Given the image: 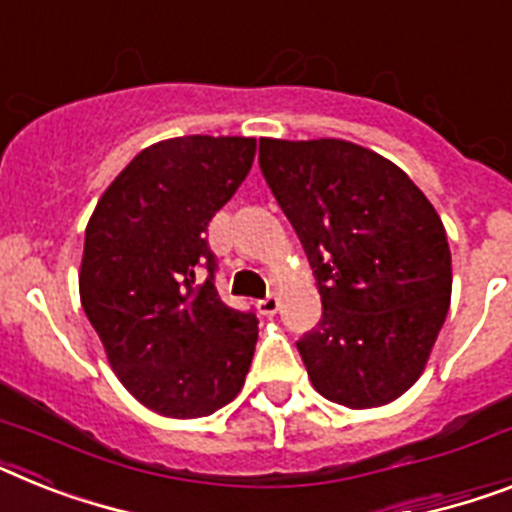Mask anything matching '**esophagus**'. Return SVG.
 Listing matches in <instances>:
<instances>
[{
    "mask_svg": "<svg viewBox=\"0 0 512 512\" xmlns=\"http://www.w3.org/2000/svg\"><path fill=\"white\" fill-rule=\"evenodd\" d=\"M278 307H281V302H278L276 294H268L265 299H260V312L268 317H273L278 312Z\"/></svg>",
    "mask_w": 512,
    "mask_h": 512,
    "instance_id": "esophagus-1",
    "label": "esophagus"
}]
</instances>
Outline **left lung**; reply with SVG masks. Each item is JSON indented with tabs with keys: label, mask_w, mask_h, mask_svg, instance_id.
I'll return each instance as SVG.
<instances>
[{
	"label": "left lung",
	"mask_w": 512,
	"mask_h": 512,
	"mask_svg": "<svg viewBox=\"0 0 512 512\" xmlns=\"http://www.w3.org/2000/svg\"><path fill=\"white\" fill-rule=\"evenodd\" d=\"M260 171L315 273L322 317L296 341L322 398L372 409L422 375L450 307V247L424 192L346 140H260Z\"/></svg>",
	"instance_id": "obj_1"
}]
</instances>
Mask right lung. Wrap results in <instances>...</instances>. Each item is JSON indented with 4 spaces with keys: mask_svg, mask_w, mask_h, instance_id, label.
<instances>
[{
    "mask_svg": "<svg viewBox=\"0 0 512 512\" xmlns=\"http://www.w3.org/2000/svg\"><path fill=\"white\" fill-rule=\"evenodd\" d=\"M255 150V137L190 135L150 145L88 221L85 315L124 388L156 414H213L234 401L249 372L257 317L221 302L205 234L247 179Z\"/></svg>",
    "mask_w": 512,
    "mask_h": 512,
    "instance_id": "1",
    "label": "right lung"
}]
</instances>
